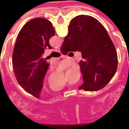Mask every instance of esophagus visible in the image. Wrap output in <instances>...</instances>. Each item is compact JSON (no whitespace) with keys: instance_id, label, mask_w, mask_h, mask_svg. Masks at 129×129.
<instances>
[{"instance_id":"1","label":"esophagus","mask_w":129,"mask_h":129,"mask_svg":"<svg viewBox=\"0 0 129 129\" xmlns=\"http://www.w3.org/2000/svg\"><path fill=\"white\" fill-rule=\"evenodd\" d=\"M54 50L56 51V52H60V48H56L55 49H54Z\"/></svg>"}]
</instances>
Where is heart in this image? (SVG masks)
<instances>
[{
	"label": "heart",
	"instance_id": "b5f03b06",
	"mask_svg": "<svg viewBox=\"0 0 129 129\" xmlns=\"http://www.w3.org/2000/svg\"><path fill=\"white\" fill-rule=\"evenodd\" d=\"M63 86V85H59V86H50L51 89L53 90H59L61 89Z\"/></svg>",
	"mask_w": 129,
	"mask_h": 129
}]
</instances>
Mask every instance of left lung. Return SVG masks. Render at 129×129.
<instances>
[{
	"instance_id": "left-lung-1",
	"label": "left lung",
	"mask_w": 129,
	"mask_h": 129,
	"mask_svg": "<svg viewBox=\"0 0 129 129\" xmlns=\"http://www.w3.org/2000/svg\"><path fill=\"white\" fill-rule=\"evenodd\" d=\"M54 34L50 21L34 18L22 27L14 45L12 66L16 79L27 92L37 98L39 97L50 65L46 58H42V54L47 47L52 48L49 40Z\"/></svg>"
}]
</instances>
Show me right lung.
<instances>
[{
    "instance_id": "add662e5",
    "label": "right lung",
    "mask_w": 129,
    "mask_h": 129,
    "mask_svg": "<svg viewBox=\"0 0 129 129\" xmlns=\"http://www.w3.org/2000/svg\"><path fill=\"white\" fill-rule=\"evenodd\" d=\"M81 52L79 66L84 84L79 89L97 91L113 77L117 68V54L108 32L97 19L90 16L73 18L68 27L61 52Z\"/></svg>"
}]
</instances>
